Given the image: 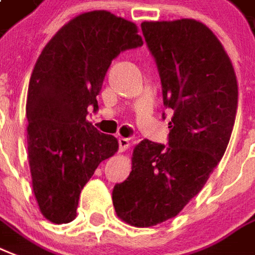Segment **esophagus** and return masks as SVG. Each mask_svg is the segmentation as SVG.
<instances>
[{
  "label": "esophagus",
  "instance_id": "1",
  "mask_svg": "<svg viewBox=\"0 0 255 255\" xmlns=\"http://www.w3.org/2000/svg\"><path fill=\"white\" fill-rule=\"evenodd\" d=\"M118 143H120V152H125L126 149L130 146V141L128 138H124V137H121L118 139Z\"/></svg>",
  "mask_w": 255,
  "mask_h": 255
}]
</instances>
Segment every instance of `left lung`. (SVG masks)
Listing matches in <instances>:
<instances>
[{
	"instance_id": "left-lung-1",
	"label": "left lung",
	"mask_w": 255,
	"mask_h": 255,
	"mask_svg": "<svg viewBox=\"0 0 255 255\" xmlns=\"http://www.w3.org/2000/svg\"><path fill=\"white\" fill-rule=\"evenodd\" d=\"M141 29L173 117L166 146L149 139L135 146L131 172L113 189V204L124 222L149 227L175 218L221 161L234 128L238 84L225 48L202 22L143 21Z\"/></svg>"
}]
</instances>
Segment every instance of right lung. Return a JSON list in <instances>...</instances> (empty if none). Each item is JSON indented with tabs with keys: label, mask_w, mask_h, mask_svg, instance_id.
Listing matches in <instances>:
<instances>
[{
	"label": "right lung",
	"mask_w": 255,
	"mask_h": 255,
	"mask_svg": "<svg viewBox=\"0 0 255 255\" xmlns=\"http://www.w3.org/2000/svg\"><path fill=\"white\" fill-rule=\"evenodd\" d=\"M134 22L106 10L79 14L59 29L34 64L26 97L28 158L34 196L48 221H74L86 183L118 150L114 135L86 120L98 110L113 59L143 44Z\"/></svg>",
	"instance_id": "add662e5"
}]
</instances>
